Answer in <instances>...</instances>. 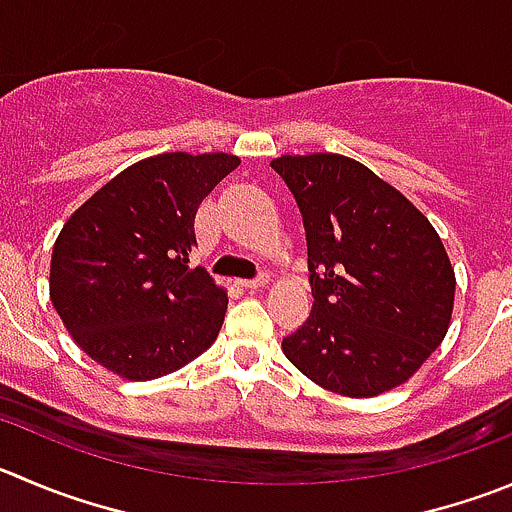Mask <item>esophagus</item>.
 Here are the masks:
<instances>
[{"instance_id": "obj_1", "label": "esophagus", "mask_w": 512, "mask_h": 512, "mask_svg": "<svg viewBox=\"0 0 512 512\" xmlns=\"http://www.w3.org/2000/svg\"><path fill=\"white\" fill-rule=\"evenodd\" d=\"M241 286H243V289H248V291L264 289V286H269V276L261 274V276H256V279H243Z\"/></svg>"}]
</instances>
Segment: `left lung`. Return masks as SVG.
Here are the masks:
<instances>
[{
    "label": "left lung",
    "mask_w": 512,
    "mask_h": 512,
    "mask_svg": "<svg viewBox=\"0 0 512 512\" xmlns=\"http://www.w3.org/2000/svg\"><path fill=\"white\" fill-rule=\"evenodd\" d=\"M271 168L304 218L314 296L309 319L281 342L286 359L344 397L405 384L442 344L455 304L437 231L347 155H281Z\"/></svg>",
    "instance_id": "left-lung-1"
}]
</instances>
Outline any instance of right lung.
Returning a JSON list of instances; mask_svg holds the SVG:
<instances>
[{
  "label": "right lung",
  "instance_id": "right-lung-1",
  "mask_svg": "<svg viewBox=\"0 0 512 512\" xmlns=\"http://www.w3.org/2000/svg\"><path fill=\"white\" fill-rule=\"evenodd\" d=\"M238 165L228 153L153 155L72 213L52 248L50 299L87 357L148 382L216 342L228 296L188 253L198 206Z\"/></svg>",
  "mask_w": 512,
  "mask_h": 512
}]
</instances>
